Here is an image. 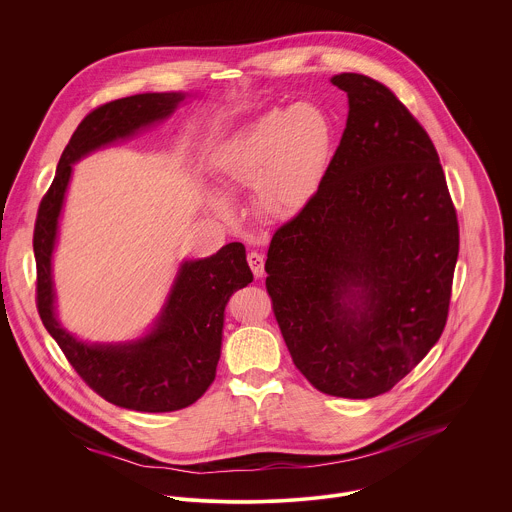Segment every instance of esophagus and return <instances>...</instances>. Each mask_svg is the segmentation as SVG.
<instances>
[{
    "instance_id": "1",
    "label": "esophagus",
    "mask_w": 512,
    "mask_h": 512,
    "mask_svg": "<svg viewBox=\"0 0 512 512\" xmlns=\"http://www.w3.org/2000/svg\"><path fill=\"white\" fill-rule=\"evenodd\" d=\"M246 260H248V266H250L252 274H254L256 278H260V276L264 274V258H262V254H258V252H248Z\"/></svg>"
}]
</instances>
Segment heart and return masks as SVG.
<instances>
[{
  "mask_svg": "<svg viewBox=\"0 0 512 512\" xmlns=\"http://www.w3.org/2000/svg\"><path fill=\"white\" fill-rule=\"evenodd\" d=\"M335 149V122L315 102L274 108L244 124L217 157V173L228 191L256 189V203L270 219H292L317 193ZM228 217L230 205L211 197Z\"/></svg>",
  "mask_w": 512,
  "mask_h": 512,
  "instance_id": "heart-1",
  "label": "heart"
}]
</instances>
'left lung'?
Segmentation results:
<instances>
[{
    "mask_svg": "<svg viewBox=\"0 0 512 512\" xmlns=\"http://www.w3.org/2000/svg\"><path fill=\"white\" fill-rule=\"evenodd\" d=\"M349 96L341 144L311 201L270 242L266 290L295 368L319 392L392 390L438 343L459 222L438 151L382 82Z\"/></svg>",
    "mask_w": 512,
    "mask_h": 512,
    "instance_id": "8db88e82",
    "label": "left lung"
}]
</instances>
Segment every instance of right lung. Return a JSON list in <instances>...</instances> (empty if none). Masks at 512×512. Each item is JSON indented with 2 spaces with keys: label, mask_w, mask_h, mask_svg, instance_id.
Masks as SVG:
<instances>
[{
  "label": "right lung",
  "mask_w": 512,
  "mask_h": 512,
  "mask_svg": "<svg viewBox=\"0 0 512 512\" xmlns=\"http://www.w3.org/2000/svg\"><path fill=\"white\" fill-rule=\"evenodd\" d=\"M183 94H136L88 112L65 147L55 179L41 199L33 252L39 317L76 374L104 400L136 412H173L197 402L217 376L224 305L252 282L246 250L230 242L205 260L185 262L157 327L138 343L86 345L55 319L51 254L74 161L169 116Z\"/></svg>",
  "instance_id": "1"
}]
</instances>
